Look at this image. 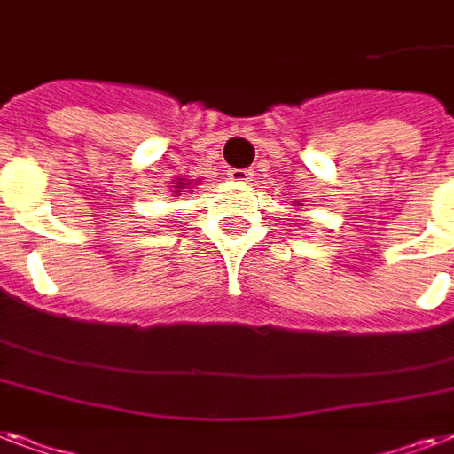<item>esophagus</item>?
<instances>
[{"label":"esophagus","mask_w":454,"mask_h":454,"mask_svg":"<svg viewBox=\"0 0 454 454\" xmlns=\"http://www.w3.org/2000/svg\"><path fill=\"white\" fill-rule=\"evenodd\" d=\"M252 176H254V174H252L249 169H231V171H228V178H231V181H235V184H249V181H252Z\"/></svg>","instance_id":"34e87169"}]
</instances>
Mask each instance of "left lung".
Instances as JSON below:
<instances>
[{
  "label": "left lung",
  "mask_w": 454,
  "mask_h": 454,
  "mask_svg": "<svg viewBox=\"0 0 454 454\" xmlns=\"http://www.w3.org/2000/svg\"><path fill=\"white\" fill-rule=\"evenodd\" d=\"M294 205H301V202H299V200H294Z\"/></svg>",
  "instance_id": "obj_1"
}]
</instances>
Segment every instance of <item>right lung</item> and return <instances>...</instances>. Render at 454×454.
Here are the masks:
<instances>
[{
    "label": "right lung",
    "mask_w": 454,
    "mask_h": 454,
    "mask_svg": "<svg viewBox=\"0 0 454 454\" xmlns=\"http://www.w3.org/2000/svg\"><path fill=\"white\" fill-rule=\"evenodd\" d=\"M192 185H198L195 181H192V178H176V181H174V185H171V192H174V195H181V192H184V188H192Z\"/></svg>",
    "instance_id": "1"
}]
</instances>
